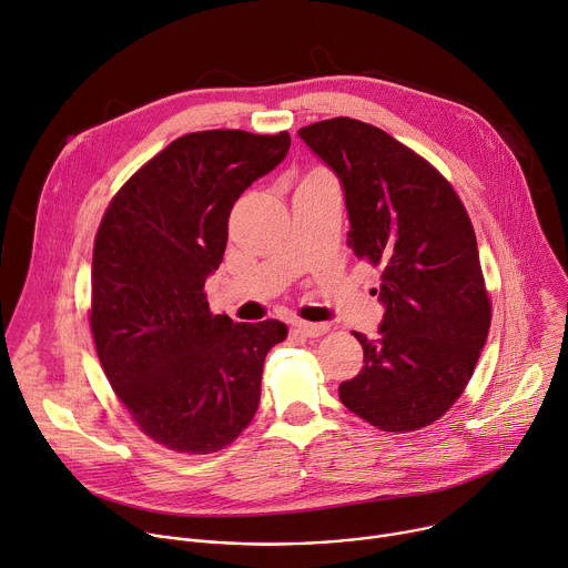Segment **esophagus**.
Listing matches in <instances>:
<instances>
[{"label": "esophagus", "instance_id": "1", "mask_svg": "<svg viewBox=\"0 0 568 568\" xmlns=\"http://www.w3.org/2000/svg\"><path fill=\"white\" fill-rule=\"evenodd\" d=\"M328 331V324H313V322H294V333L303 337H320Z\"/></svg>", "mask_w": 568, "mask_h": 568}]
</instances>
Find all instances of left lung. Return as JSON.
I'll use <instances>...</instances> for the list:
<instances>
[{
	"label": "left lung",
	"mask_w": 568,
	"mask_h": 568,
	"mask_svg": "<svg viewBox=\"0 0 568 568\" xmlns=\"http://www.w3.org/2000/svg\"><path fill=\"white\" fill-rule=\"evenodd\" d=\"M298 138L339 179L346 244L383 272L378 337L353 333L365 367L339 400L387 433L430 426L467 387L491 322L471 220L428 161L372 124L333 118Z\"/></svg>",
	"instance_id": "8db88e82"
}]
</instances>
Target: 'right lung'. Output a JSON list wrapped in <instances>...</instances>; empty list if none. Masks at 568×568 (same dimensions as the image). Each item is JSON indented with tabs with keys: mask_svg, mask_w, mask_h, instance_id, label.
<instances>
[{
	"mask_svg": "<svg viewBox=\"0 0 568 568\" xmlns=\"http://www.w3.org/2000/svg\"><path fill=\"white\" fill-rule=\"evenodd\" d=\"M290 133L217 129L176 138L138 170L101 220L90 328L99 363L140 430L179 453H215L253 419L276 320L213 315L205 278L224 261L229 215L270 174Z\"/></svg>",
	"mask_w": 568,
	"mask_h": 568,
	"instance_id": "1",
	"label": "right lung"
}]
</instances>
